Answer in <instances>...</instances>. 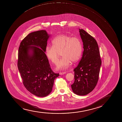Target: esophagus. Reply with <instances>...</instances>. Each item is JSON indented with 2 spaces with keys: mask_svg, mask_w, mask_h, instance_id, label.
<instances>
[{
  "mask_svg": "<svg viewBox=\"0 0 122 122\" xmlns=\"http://www.w3.org/2000/svg\"><path fill=\"white\" fill-rule=\"evenodd\" d=\"M66 74V72H59V74L60 75H62V74Z\"/></svg>",
  "mask_w": 122,
  "mask_h": 122,
  "instance_id": "1",
  "label": "esophagus"
}]
</instances>
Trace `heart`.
Segmentation results:
<instances>
[{"mask_svg":"<svg viewBox=\"0 0 122 122\" xmlns=\"http://www.w3.org/2000/svg\"><path fill=\"white\" fill-rule=\"evenodd\" d=\"M52 46H47L45 53L46 57L52 63H57L61 52L63 56L59 62L57 68L66 70L71 65L80 60L82 54L83 46L80 39L67 35H60L52 41Z\"/></svg>","mask_w":122,"mask_h":122,"instance_id":"b5f03b06","label":"heart"}]
</instances>
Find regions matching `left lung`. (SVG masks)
Listing matches in <instances>:
<instances>
[{"label":"left lung","mask_w":122,"mask_h":122,"mask_svg":"<svg viewBox=\"0 0 122 122\" xmlns=\"http://www.w3.org/2000/svg\"><path fill=\"white\" fill-rule=\"evenodd\" d=\"M79 30L84 51L79 64L74 70V81L71 87L75 94L84 96L91 92L97 86L101 60L95 39L84 30Z\"/></svg>","instance_id":"obj_1"}]
</instances>
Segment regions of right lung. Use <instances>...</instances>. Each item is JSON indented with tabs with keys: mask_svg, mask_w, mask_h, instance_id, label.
Listing matches in <instances>:
<instances>
[{
	"mask_svg": "<svg viewBox=\"0 0 122 122\" xmlns=\"http://www.w3.org/2000/svg\"><path fill=\"white\" fill-rule=\"evenodd\" d=\"M50 35L41 30L29 34L20 43L17 66L23 83L29 92L45 97L52 92L59 73L51 70L45 52Z\"/></svg>",
	"mask_w": 122,
	"mask_h": 122,
	"instance_id": "obj_1",
	"label": "right lung"
}]
</instances>
